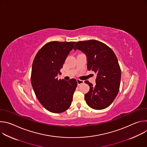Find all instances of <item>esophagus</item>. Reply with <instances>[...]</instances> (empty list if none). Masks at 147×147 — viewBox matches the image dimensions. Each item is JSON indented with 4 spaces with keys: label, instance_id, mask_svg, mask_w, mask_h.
I'll use <instances>...</instances> for the list:
<instances>
[{
    "label": "esophagus",
    "instance_id": "obj_1",
    "mask_svg": "<svg viewBox=\"0 0 147 147\" xmlns=\"http://www.w3.org/2000/svg\"><path fill=\"white\" fill-rule=\"evenodd\" d=\"M77 81L78 85H80V84H81L84 83V81H83V80H80V79H77Z\"/></svg>",
    "mask_w": 147,
    "mask_h": 147
}]
</instances>
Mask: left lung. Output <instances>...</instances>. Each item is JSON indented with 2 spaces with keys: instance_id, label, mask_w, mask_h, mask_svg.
Segmentation results:
<instances>
[{
  "instance_id": "left-lung-1",
  "label": "left lung",
  "mask_w": 147,
  "mask_h": 147,
  "mask_svg": "<svg viewBox=\"0 0 147 147\" xmlns=\"http://www.w3.org/2000/svg\"><path fill=\"white\" fill-rule=\"evenodd\" d=\"M74 49L86 54L87 69L96 74L95 86L85 81L90 88L84 95L87 104L96 110L108 108L119 92L121 80V70L114 52L96 40L77 42Z\"/></svg>"
}]
</instances>
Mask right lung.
Returning <instances> with one entry per match:
<instances>
[{"mask_svg": "<svg viewBox=\"0 0 147 147\" xmlns=\"http://www.w3.org/2000/svg\"><path fill=\"white\" fill-rule=\"evenodd\" d=\"M75 42L52 41L42 47L32 65L31 84L39 102L48 111L59 113L69 108L77 86L76 79L58 80Z\"/></svg>", "mask_w": 147, "mask_h": 147, "instance_id": "right-lung-1", "label": "right lung"}]
</instances>
